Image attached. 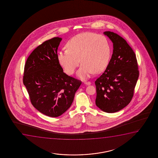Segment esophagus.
<instances>
[{"label": "esophagus", "instance_id": "esophagus-1", "mask_svg": "<svg viewBox=\"0 0 158 158\" xmlns=\"http://www.w3.org/2000/svg\"><path fill=\"white\" fill-rule=\"evenodd\" d=\"M84 84L86 85H91V82L89 81H85V82H84Z\"/></svg>", "mask_w": 158, "mask_h": 158}]
</instances>
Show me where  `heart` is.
<instances>
[{
  "label": "heart",
  "instance_id": "1",
  "mask_svg": "<svg viewBox=\"0 0 158 158\" xmlns=\"http://www.w3.org/2000/svg\"><path fill=\"white\" fill-rule=\"evenodd\" d=\"M67 50L59 51L57 58L66 73L72 75L80 64L78 76L86 79L94 72L99 73L108 66L112 48L103 35L85 32L76 35L67 42Z\"/></svg>",
  "mask_w": 158,
  "mask_h": 158
}]
</instances>
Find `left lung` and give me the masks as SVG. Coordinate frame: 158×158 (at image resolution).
I'll return each mask as SVG.
<instances>
[{"instance_id":"left-lung-1","label":"left lung","mask_w":158,"mask_h":158,"mask_svg":"<svg viewBox=\"0 0 158 158\" xmlns=\"http://www.w3.org/2000/svg\"><path fill=\"white\" fill-rule=\"evenodd\" d=\"M113 50L108 66L95 81V104L101 110L115 113L131 101L139 72L136 56L125 40L117 33L105 31Z\"/></svg>"}]
</instances>
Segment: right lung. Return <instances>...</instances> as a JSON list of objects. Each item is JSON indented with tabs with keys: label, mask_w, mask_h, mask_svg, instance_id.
Instances as JSON below:
<instances>
[{
	"label": "right lung",
	"mask_w": 158,
	"mask_h": 158,
	"mask_svg": "<svg viewBox=\"0 0 158 158\" xmlns=\"http://www.w3.org/2000/svg\"><path fill=\"white\" fill-rule=\"evenodd\" d=\"M62 38L54 37L38 46L24 67L23 83L33 106L47 116L57 117L71 106L81 81L63 72L57 58Z\"/></svg>",
	"instance_id": "right-lung-1"
}]
</instances>
